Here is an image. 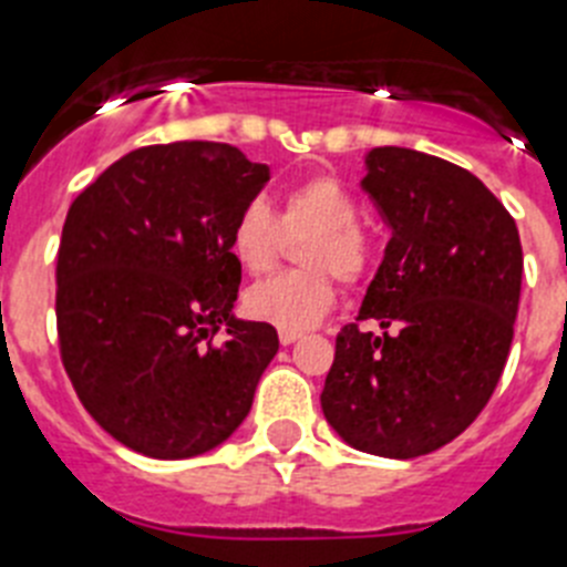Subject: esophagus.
<instances>
[{
    "label": "esophagus",
    "mask_w": 567,
    "mask_h": 567,
    "mask_svg": "<svg viewBox=\"0 0 567 567\" xmlns=\"http://www.w3.org/2000/svg\"><path fill=\"white\" fill-rule=\"evenodd\" d=\"M299 337H302V333H297V331H279V342L282 344H293Z\"/></svg>",
    "instance_id": "esophagus-1"
}]
</instances>
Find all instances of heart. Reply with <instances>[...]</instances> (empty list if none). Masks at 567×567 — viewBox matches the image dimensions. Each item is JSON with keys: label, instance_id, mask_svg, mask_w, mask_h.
<instances>
[{"label": "heart", "instance_id": "1", "mask_svg": "<svg viewBox=\"0 0 567 567\" xmlns=\"http://www.w3.org/2000/svg\"><path fill=\"white\" fill-rule=\"evenodd\" d=\"M359 205L342 182L313 176L285 190L279 214L262 199L248 202L234 216L228 250L234 262L250 274H268L279 262L285 234H311L302 248L305 270H288L254 285L245 293L250 319L279 331H308L322 322L337 302L334 274L342 282H359L371 268V243L359 228Z\"/></svg>", "mask_w": 567, "mask_h": 567}]
</instances>
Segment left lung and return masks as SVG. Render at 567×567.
I'll return each instance as SVG.
<instances>
[{
    "label": "left lung",
    "instance_id": "obj_1",
    "mask_svg": "<svg viewBox=\"0 0 567 567\" xmlns=\"http://www.w3.org/2000/svg\"><path fill=\"white\" fill-rule=\"evenodd\" d=\"M362 190L391 243L344 324L322 413L365 454L413 460L488 405L514 339L522 245L514 216L471 171L411 147H373Z\"/></svg>",
    "mask_w": 567,
    "mask_h": 567
}]
</instances>
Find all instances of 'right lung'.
Listing matches in <instances>:
<instances>
[{"instance_id":"add662e5","label":"right lung","mask_w":567,"mask_h":567,"mask_svg":"<svg viewBox=\"0 0 567 567\" xmlns=\"http://www.w3.org/2000/svg\"><path fill=\"white\" fill-rule=\"evenodd\" d=\"M270 179L223 142L136 147L73 199L56 256V331L79 402L154 460L223 445L279 351L234 317V216ZM219 327L226 342L214 346Z\"/></svg>"}]
</instances>
